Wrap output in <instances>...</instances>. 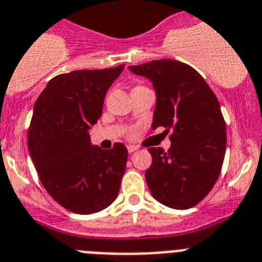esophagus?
Listing matches in <instances>:
<instances>
[{
	"label": "esophagus",
	"mask_w": 262,
	"mask_h": 262,
	"mask_svg": "<svg viewBox=\"0 0 262 262\" xmlns=\"http://www.w3.org/2000/svg\"><path fill=\"white\" fill-rule=\"evenodd\" d=\"M127 149H128V152H129V154H133L134 151H136V149H138V147H135V146H128V147H127Z\"/></svg>",
	"instance_id": "34e87169"
}]
</instances>
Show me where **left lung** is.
Returning a JSON list of instances; mask_svg holds the SVG:
<instances>
[{
  "mask_svg": "<svg viewBox=\"0 0 262 262\" xmlns=\"http://www.w3.org/2000/svg\"><path fill=\"white\" fill-rule=\"evenodd\" d=\"M128 69L155 87L152 128L171 133L168 151L148 148L152 156L146 171L149 191L169 208L195 207L213 188L224 162L227 131L217 98L193 67L175 59Z\"/></svg>",
  "mask_w": 262,
  "mask_h": 262,
  "instance_id": "left-lung-1",
  "label": "left lung"
}]
</instances>
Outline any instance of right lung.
Masks as SVG:
<instances>
[{
	"instance_id": "right-lung-1",
	"label": "right lung",
	"mask_w": 262,
	"mask_h": 262,
	"mask_svg": "<svg viewBox=\"0 0 262 262\" xmlns=\"http://www.w3.org/2000/svg\"><path fill=\"white\" fill-rule=\"evenodd\" d=\"M123 67L59 74L34 104L29 152L49 195L74 213L102 211L119 193L128 158L126 146L93 147L87 129L102 115L107 90Z\"/></svg>"
}]
</instances>
